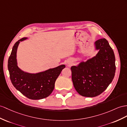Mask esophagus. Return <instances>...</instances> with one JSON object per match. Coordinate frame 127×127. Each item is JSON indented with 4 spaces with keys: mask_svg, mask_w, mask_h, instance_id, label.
<instances>
[{
    "mask_svg": "<svg viewBox=\"0 0 127 127\" xmlns=\"http://www.w3.org/2000/svg\"><path fill=\"white\" fill-rule=\"evenodd\" d=\"M69 64H70V63H69Z\"/></svg>",
    "mask_w": 127,
    "mask_h": 127,
    "instance_id": "esophagus-1",
    "label": "esophagus"
}]
</instances>
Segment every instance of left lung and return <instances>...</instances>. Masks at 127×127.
I'll return each mask as SVG.
<instances>
[{
    "mask_svg": "<svg viewBox=\"0 0 127 127\" xmlns=\"http://www.w3.org/2000/svg\"><path fill=\"white\" fill-rule=\"evenodd\" d=\"M95 56L71 67L73 86L80 95L95 97L105 91L112 83L115 73V58L112 48L105 38L95 42Z\"/></svg>",
    "mask_w": 127,
    "mask_h": 127,
    "instance_id": "8db88e82",
    "label": "left lung"
}]
</instances>
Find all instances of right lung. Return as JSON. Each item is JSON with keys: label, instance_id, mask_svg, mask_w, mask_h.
Masks as SVG:
<instances>
[{"label": "right lung", "instance_id": "1", "mask_svg": "<svg viewBox=\"0 0 127 127\" xmlns=\"http://www.w3.org/2000/svg\"><path fill=\"white\" fill-rule=\"evenodd\" d=\"M23 37L13 47L8 61V69L13 85L22 95L32 100L45 98L50 95L55 83L61 71L65 67L64 64L37 73L26 72L19 67L17 54L20 42L27 40Z\"/></svg>", "mask_w": 127, "mask_h": 127}]
</instances>
